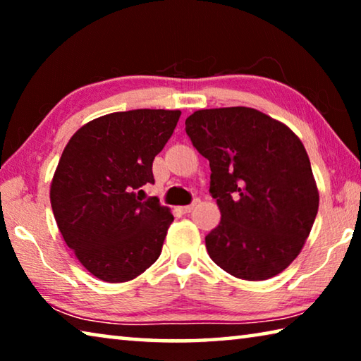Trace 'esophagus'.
<instances>
[{
	"label": "esophagus",
	"mask_w": 361,
	"mask_h": 361,
	"mask_svg": "<svg viewBox=\"0 0 361 361\" xmlns=\"http://www.w3.org/2000/svg\"><path fill=\"white\" fill-rule=\"evenodd\" d=\"M194 207H195V204H189V205H185V207H180V210L183 213H191L194 210Z\"/></svg>",
	"instance_id": "esophagus-1"
}]
</instances>
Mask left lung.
I'll list each match as a JSON object with an SVG mask.
<instances>
[{"label": "left lung", "mask_w": 361, "mask_h": 361, "mask_svg": "<svg viewBox=\"0 0 361 361\" xmlns=\"http://www.w3.org/2000/svg\"><path fill=\"white\" fill-rule=\"evenodd\" d=\"M186 133L210 162L221 221L205 237L215 264L243 280H267L301 252L319 212L307 152L282 122L253 108L200 109Z\"/></svg>", "instance_id": "8db88e82"}]
</instances>
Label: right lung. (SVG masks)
Returning <instances> with one entry per match:
<instances>
[{
    "mask_svg": "<svg viewBox=\"0 0 361 361\" xmlns=\"http://www.w3.org/2000/svg\"><path fill=\"white\" fill-rule=\"evenodd\" d=\"M181 111L130 109L82 126L65 146L51 185L63 239L97 279L121 283L154 264L173 215L157 197L152 161L172 137Z\"/></svg>",
    "mask_w": 361,
    "mask_h": 361,
    "instance_id": "add662e5",
    "label": "right lung"
}]
</instances>
